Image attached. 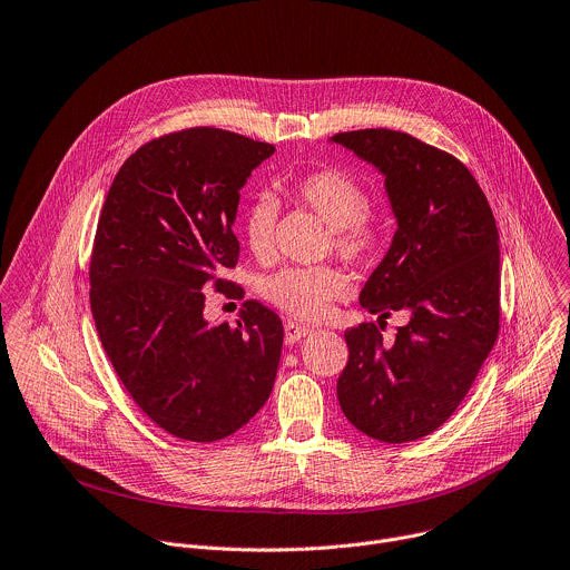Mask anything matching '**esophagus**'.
<instances>
[{
	"label": "esophagus",
	"instance_id": "34e87169",
	"mask_svg": "<svg viewBox=\"0 0 570 570\" xmlns=\"http://www.w3.org/2000/svg\"><path fill=\"white\" fill-rule=\"evenodd\" d=\"M308 333H311V326H304V324H297V322H286L284 324V340H286V344H295L302 337H306Z\"/></svg>",
	"mask_w": 570,
	"mask_h": 570
}]
</instances>
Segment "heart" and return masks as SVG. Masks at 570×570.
<instances>
[{"mask_svg": "<svg viewBox=\"0 0 570 570\" xmlns=\"http://www.w3.org/2000/svg\"><path fill=\"white\" fill-rule=\"evenodd\" d=\"M288 195L331 228L333 250L348 264H368L381 253L385 224L368 208L364 187L344 169L326 167L299 176ZM277 204L257 197L244 213V242L257 259L273 253ZM348 277L333 266H284L259 282V293L273 306L299 320H320L331 304L348 293Z\"/></svg>", "mask_w": 570, "mask_h": 570, "instance_id": "b5f03b06", "label": "heart"}]
</instances>
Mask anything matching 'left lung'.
I'll return each instance as SVG.
<instances>
[{"instance_id": "left-lung-1", "label": "left lung", "mask_w": 570, "mask_h": 570, "mask_svg": "<svg viewBox=\"0 0 570 570\" xmlns=\"http://www.w3.org/2000/svg\"><path fill=\"white\" fill-rule=\"evenodd\" d=\"M385 176L396 235L371 273L360 306L407 311L385 342L373 322L344 333L348 362L337 377L346 421L383 443L439 430L461 405L499 335V233L483 189L452 154L405 131L335 134Z\"/></svg>"}]
</instances>
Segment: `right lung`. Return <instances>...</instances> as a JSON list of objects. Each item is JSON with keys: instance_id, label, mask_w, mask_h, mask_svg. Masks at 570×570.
I'll use <instances>...</instances> for the list:
<instances>
[{"instance_id": "add662e5", "label": "right lung", "mask_w": 570, "mask_h": 570, "mask_svg": "<svg viewBox=\"0 0 570 570\" xmlns=\"http://www.w3.org/2000/svg\"><path fill=\"white\" fill-rule=\"evenodd\" d=\"M275 154L217 127L154 138L118 169L91 266V313L134 403L167 434L213 443L268 401L282 355L277 313L248 299L237 328L204 317L206 286L235 268L239 189Z\"/></svg>"}]
</instances>
